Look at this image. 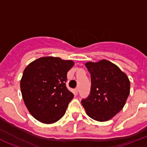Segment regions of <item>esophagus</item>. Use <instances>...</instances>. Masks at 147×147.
I'll return each instance as SVG.
<instances>
[{
	"label": "esophagus",
	"instance_id": "34e87169",
	"mask_svg": "<svg viewBox=\"0 0 147 147\" xmlns=\"http://www.w3.org/2000/svg\"><path fill=\"white\" fill-rule=\"evenodd\" d=\"M75 92H76V94H78V88H76V89H75Z\"/></svg>",
	"mask_w": 147,
	"mask_h": 147
}]
</instances>
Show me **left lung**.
I'll return each mask as SVG.
<instances>
[{"label":"left lung","instance_id":"obj_1","mask_svg":"<svg viewBox=\"0 0 147 147\" xmlns=\"http://www.w3.org/2000/svg\"><path fill=\"white\" fill-rule=\"evenodd\" d=\"M91 74V92L82 105L91 118L107 121L122 110L130 94V81L114 63L106 59L85 64Z\"/></svg>","mask_w":147,"mask_h":147}]
</instances>
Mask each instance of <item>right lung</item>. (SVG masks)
I'll return each mask as SVG.
<instances>
[{
  "label": "right lung",
  "mask_w": 147,
  "mask_h": 147,
  "mask_svg": "<svg viewBox=\"0 0 147 147\" xmlns=\"http://www.w3.org/2000/svg\"><path fill=\"white\" fill-rule=\"evenodd\" d=\"M71 60L42 57L24 69L20 89L25 105L32 116L44 123H53L63 117L74 94L66 87L67 72Z\"/></svg>",
  "instance_id": "1"
}]
</instances>
